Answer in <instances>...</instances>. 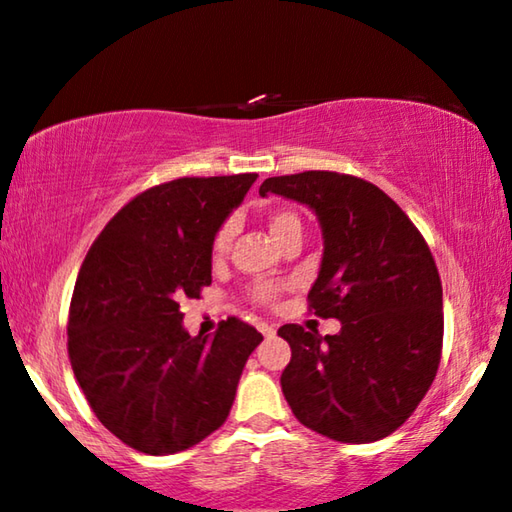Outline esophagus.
<instances>
[{"instance_id":"esophagus-1","label":"esophagus","mask_w":512,"mask_h":512,"mask_svg":"<svg viewBox=\"0 0 512 512\" xmlns=\"http://www.w3.org/2000/svg\"><path fill=\"white\" fill-rule=\"evenodd\" d=\"M257 329L262 331L264 336H273V334H276V327L269 325V322H257Z\"/></svg>"}]
</instances>
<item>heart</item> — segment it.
I'll return each mask as SVG.
<instances>
[{
  "mask_svg": "<svg viewBox=\"0 0 512 512\" xmlns=\"http://www.w3.org/2000/svg\"><path fill=\"white\" fill-rule=\"evenodd\" d=\"M266 220V227H269L271 236L276 241L283 239V236H287L290 232H301V220L299 215L290 211V208H269L264 215ZM229 241H232V227L229 225H222L218 232H215L213 241H211V257L213 259H222L227 253L229 248ZM280 294V285L276 283H266V280H262V283H255L253 287H250V297H253L257 304H264V306H271L276 304Z\"/></svg>",
  "mask_w": 512,
  "mask_h": 512,
  "instance_id": "obj_1",
  "label": "heart"
}]
</instances>
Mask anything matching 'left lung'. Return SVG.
Masks as SVG:
<instances>
[{"label":"left lung","instance_id":"1","mask_svg":"<svg viewBox=\"0 0 512 512\" xmlns=\"http://www.w3.org/2000/svg\"><path fill=\"white\" fill-rule=\"evenodd\" d=\"M311 206L325 239L308 311L341 331L283 325L292 359L280 387L304 427L341 443L390 436L434 383L443 350V287L434 255L397 201L364 178L304 171L259 194Z\"/></svg>","mask_w":512,"mask_h":512}]
</instances>
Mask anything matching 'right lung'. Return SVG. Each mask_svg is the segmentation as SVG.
Returning a JSON list of instances; mask_svg holds the SVG:
<instances>
[{"label":"right lung","instance_id":"1","mask_svg":"<svg viewBox=\"0 0 512 512\" xmlns=\"http://www.w3.org/2000/svg\"><path fill=\"white\" fill-rule=\"evenodd\" d=\"M257 174L176 178L120 208L85 255L67 350L97 420L129 448L174 455L222 427L262 334L227 318L183 329L181 299L211 285V241Z\"/></svg>","mask_w":512,"mask_h":512}]
</instances>
